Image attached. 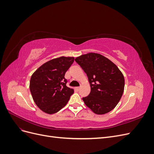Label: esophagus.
<instances>
[{
	"label": "esophagus",
	"instance_id": "obj_1",
	"mask_svg": "<svg viewBox=\"0 0 154 154\" xmlns=\"http://www.w3.org/2000/svg\"><path fill=\"white\" fill-rule=\"evenodd\" d=\"M75 89H76L77 91H80V87H75Z\"/></svg>",
	"mask_w": 154,
	"mask_h": 154
}]
</instances>
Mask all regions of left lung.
Instances as JSON below:
<instances>
[{
	"mask_svg": "<svg viewBox=\"0 0 154 154\" xmlns=\"http://www.w3.org/2000/svg\"><path fill=\"white\" fill-rule=\"evenodd\" d=\"M87 74L91 91L83 97L85 104L96 114H104L117 105L124 91L125 79L118 67L97 53H88L75 59Z\"/></svg>",
	"mask_w": 154,
	"mask_h": 154,
	"instance_id": "left-lung-1",
	"label": "left lung"
}]
</instances>
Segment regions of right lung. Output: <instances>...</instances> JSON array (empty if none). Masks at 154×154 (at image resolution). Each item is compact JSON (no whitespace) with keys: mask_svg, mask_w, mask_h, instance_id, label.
Listing matches in <instances>:
<instances>
[{"mask_svg":"<svg viewBox=\"0 0 154 154\" xmlns=\"http://www.w3.org/2000/svg\"><path fill=\"white\" fill-rule=\"evenodd\" d=\"M73 57H62L44 63L32 74L29 88L35 103L49 114L65 106L74 90L68 87L65 74L74 62Z\"/></svg>","mask_w":154,"mask_h":154,"instance_id":"right-lung-1","label":"right lung"}]
</instances>
